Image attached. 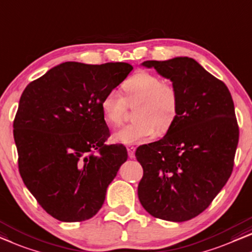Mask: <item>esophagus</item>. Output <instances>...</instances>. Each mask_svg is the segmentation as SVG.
Masks as SVG:
<instances>
[{
  "instance_id": "esophagus-1",
  "label": "esophagus",
  "mask_w": 252,
  "mask_h": 252,
  "mask_svg": "<svg viewBox=\"0 0 252 252\" xmlns=\"http://www.w3.org/2000/svg\"><path fill=\"white\" fill-rule=\"evenodd\" d=\"M126 148H127V152H128L129 158H134V156H135V147H134V145L128 144Z\"/></svg>"
}]
</instances>
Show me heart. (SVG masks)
I'll return each instance as SVG.
<instances>
[{"instance_id":"obj_1","label":"heart","mask_w":252,"mask_h":252,"mask_svg":"<svg viewBox=\"0 0 252 252\" xmlns=\"http://www.w3.org/2000/svg\"><path fill=\"white\" fill-rule=\"evenodd\" d=\"M124 97L109 91L101 100L102 115L109 125L119 126L125 119L127 105L134 109L135 122L114 134V140L125 144H138L165 134L176 122L180 95L174 85L162 82L149 71H137L122 84Z\"/></svg>"}]
</instances>
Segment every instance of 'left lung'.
Instances as JSON below:
<instances>
[{"label": "left lung", "mask_w": 252, "mask_h": 252, "mask_svg": "<svg viewBox=\"0 0 252 252\" xmlns=\"http://www.w3.org/2000/svg\"><path fill=\"white\" fill-rule=\"evenodd\" d=\"M169 78L180 95V110L161 140L136 149L143 168L137 194L153 217L192 220L206 210L234 166L239 126L225 84L188 57L144 61Z\"/></svg>", "instance_id": "left-lung-1"}]
</instances>
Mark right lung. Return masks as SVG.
Wrapping results in <instances>:
<instances>
[{
	"instance_id": "1",
	"label": "right lung",
	"mask_w": 252,
	"mask_h": 252,
	"mask_svg": "<svg viewBox=\"0 0 252 252\" xmlns=\"http://www.w3.org/2000/svg\"><path fill=\"white\" fill-rule=\"evenodd\" d=\"M133 67L126 63H63L29 83L13 120L18 167L47 214L83 221L100 210L107 188L127 160L110 136L101 100Z\"/></svg>"
}]
</instances>
